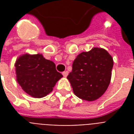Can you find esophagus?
<instances>
[{
  "mask_svg": "<svg viewBox=\"0 0 134 134\" xmlns=\"http://www.w3.org/2000/svg\"><path fill=\"white\" fill-rule=\"evenodd\" d=\"M63 75L64 76V77H67V75H68V71H65L63 72Z\"/></svg>",
  "mask_w": 134,
  "mask_h": 134,
  "instance_id": "34e87169",
  "label": "esophagus"
}]
</instances>
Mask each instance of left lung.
<instances>
[{
    "label": "left lung",
    "instance_id": "obj_1",
    "mask_svg": "<svg viewBox=\"0 0 134 134\" xmlns=\"http://www.w3.org/2000/svg\"><path fill=\"white\" fill-rule=\"evenodd\" d=\"M113 60L107 51L94 48L82 52L74 60L67 76L74 93L83 100L92 102L102 97L111 79Z\"/></svg>",
    "mask_w": 134,
    "mask_h": 134
}]
</instances>
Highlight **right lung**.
<instances>
[{
  "label": "right lung",
  "mask_w": 134,
  "mask_h": 134,
  "mask_svg": "<svg viewBox=\"0 0 134 134\" xmlns=\"http://www.w3.org/2000/svg\"><path fill=\"white\" fill-rule=\"evenodd\" d=\"M16 81L24 92L34 98H42L53 90L57 81L63 77L55 65L42 54L25 53L15 63Z\"/></svg>",
  "instance_id": "add662e5"
}]
</instances>
